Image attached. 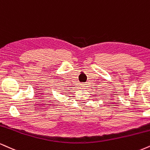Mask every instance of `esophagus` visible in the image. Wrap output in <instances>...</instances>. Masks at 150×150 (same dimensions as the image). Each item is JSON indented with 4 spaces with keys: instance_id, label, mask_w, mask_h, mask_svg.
Instances as JSON below:
<instances>
[{
    "instance_id": "1",
    "label": "esophagus",
    "mask_w": 150,
    "mask_h": 150,
    "mask_svg": "<svg viewBox=\"0 0 150 150\" xmlns=\"http://www.w3.org/2000/svg\"><path fill=\"white\" fill-rule=\"evenodd\" d=\"M82 86V88L85 87V86H86V84H82V86Z\"/></svg>"
}]
</instances>
